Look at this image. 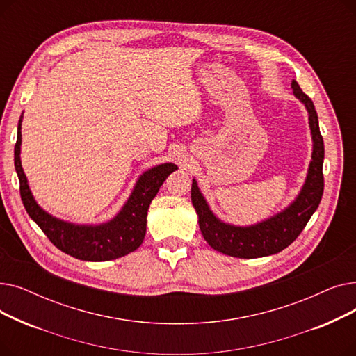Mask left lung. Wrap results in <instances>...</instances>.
I'll return each mask as SVG.
<instances>
[{"label":"left lung","mask_w":356,"mask_h":356,"mask_svg":"<svg viewBox=\"0 0 356 356\" xmlns=\"http://www.w3.org/2000/svg\"><path fill=\"white\" fill-rule=\"evenodd\" d=\"M294 97L302 101L309 112L313 153L303 188L289 207L277 215L250 227H235L222 222L211 211L207 199L192 183V203L199 218V228L204 241L215 250L236 258H258L277 254L287 248L300 235L309 219L317 209L323 195V159L325 145L319 129V120L313 101L300 89L296 81L291 82Z\"/></svg>","instance_id":"obj_1"}]
</instances>
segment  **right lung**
<instances>
[{"mask_svg": "<svg viewBox=\"0 0 356 356\" xmlns=\"http://www.w3.org/2000/svg\"><path fill=\"white\" fill-rule=\"evenodd\" d=\"M22 121L23 115L18 121L14 147V165L20 180V195L29 216L40 227L51 244L82 261H109L136 251L145 236L149 203L167 176L177 170V165L164 163L144 172L115 218L99 225H76L51 216L34 200L20 160Z\"/></svg>", "mask_w": 356, "mask_h": 356, "instance_id": "obj_1", "label": "right lung"}]
</instances>
